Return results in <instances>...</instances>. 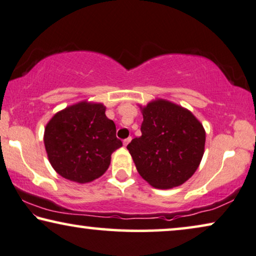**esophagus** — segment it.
Instances as JSON below:
<instances>
[{"mask_svg": "<svg viewBox=\"0 0 256 256\" xmlns=\"http://www.w3.org/2000/svg\"><path fill=\"white\" fill-rule=\"evenodd\" d=\"M131 139H132V138H131V136H128V138H126V139H124V142H124V146H128V144L130 142H131Z\"/></svg>", "mask_w": 256, "mask_h": 256, "instance_id": "34e87169", "label": "esophagus"}]
</instances>
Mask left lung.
Returning a JSON list of instances; mask_svg holds the SVG:
<instances>
[{
  "label": "left lung",
  "instance_id": "8db88e82",
  "mask_svg": "<svg viewBox=\"0 0 256 256\" xmlns=\"http://www.w3.org/2000/svg\"><path fill=\"white\" fill-rule=\"evenodd\" d=\"M142 111V136L128 145L136 170L154 188L183 184L203 158V125L189 110L164 100H153Z\"/></svg>",
  "mask_w": 256,
  "mask_h": 256
}]
</instances>
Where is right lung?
I'll return each mask as SVG.
<instances>
[{
  "instance_id": "add662e5",
  "label": "right lung",
  "mask_w": 256,
  "mask_h": 256,
  "mask_svg": "<svg viewBox=\"0 0 256 256\" xmlns=\"http://www.w3.org/2000/svg\"><path fill=\"white\" fill-rule=\"evenodd\" d=\"M44 144L58 174L78 183L102 176L111 154L123 142L100 103L80 102L60 111L46 125Z\"/></svg>"
}]
</instances>
